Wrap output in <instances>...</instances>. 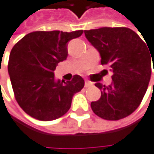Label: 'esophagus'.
<instances>
[{
    "label": "esophagus",
    "mask_w": 154,
    "mask_h": 154,
    "mask_svg": "<svg viewBox=\"0 0 154 154\" xmlns=\"http://www.w3.org/2000/svg\"><path fill=\"white\" fill-rule=\"evenodd\" d=\"M91 86H93V83H92V82H90V81H88V80H86V81H85V87H86V88H89V87H91Z\"/></svg>",
    "instance_id": "34e87169"
}]
</instances>
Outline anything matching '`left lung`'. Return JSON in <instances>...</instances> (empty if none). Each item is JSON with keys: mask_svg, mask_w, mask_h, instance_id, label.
I'll return each mask as SVG.
<instances>
[{"mask_svg": "<svg viewBox=\"0 0 154 154\" xmlns=\"http://www.w3.org/2000/svg\"><path fill=\"white\" fill-rule=\"evenodd\" d=\"M84 32L100 53L101 65H108L113 73L109 86L95 84L101 97L91 102V109L104 119H123L139 107L146 93L153 60L148 45L126 27H102Z\"/></svg>", "mask_w": 154, "mask_h": 154, "instance_id": "8db88e82", "label": "left lung"}]
</instances>
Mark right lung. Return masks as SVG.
Segmentation results:
<instances>
[{"instance_id":"add662e5","label":"right lung","mask_w":154,"mask_h":154,"mask_svg":"<svg viewBox=\"0 0 154 154\" xmlns=\"http://www.w3.org/2000/svg\"><path fill=\"white\" fill-rule=\"evenodd\" d=\"M83 34L74 32H32L11 51L8 72L19 106L39 120H53L66 114L74 94L84 88V79L75 75L70 81L54 78L58 63L67 57V45Z\"/></svg>"}]
</instances>
